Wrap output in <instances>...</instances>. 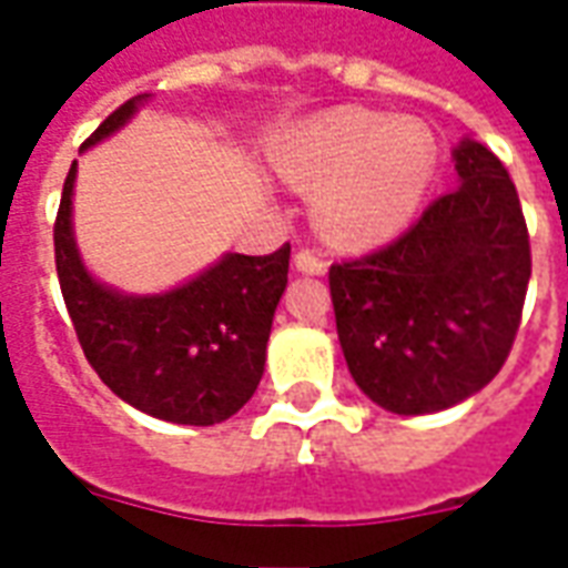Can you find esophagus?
Instances as JSON below:
<instances>
[{"instance_id":"1","label":"esophagus","mask_w":568,"mask_h":568,"mask_svg":"<svg viewBox=\"0 0 568 568\" xmlns=\"http://www.w3.org/2000/svg\"><path fill=\"white\" fill-rule=\"evenodd\" d=\"M295 267L297 271H304V273H325L328 271V261L322 258V255H316V252H310V248H301L295 255Z\"/></svg>"}]
</instances>
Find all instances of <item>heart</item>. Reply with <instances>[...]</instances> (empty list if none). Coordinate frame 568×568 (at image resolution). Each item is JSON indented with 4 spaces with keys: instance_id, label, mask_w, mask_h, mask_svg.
Returning <instances> with one entry per match:
<instances>
[{
    "instance_id": "heart-1",
    "label": "heart",
    "mask_w": 568,
    "mask_h": 568,
    "mask_svg": "<svg viewBox=\"0 0 568 568\" xmlns=\"http://www.w3.org/2000/svg\"><path fill=\"white\" fill-rule=\"evenodd\" d=\"M292 185L320 194V224L344 246L398 234L435 170V142L410 118L337 109L288 130L273 151Z\"/></svg>"
}]
</instances>
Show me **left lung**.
<instances>
[{"label":"left lung","mask_w":568,"mask_h":568,"mask_svg":"<svg viewBox=\"0 0 568 568\" xmlns=\"http://www.w3.org/2000/svg\"><path fill=\"white\" fill-rule=\"evenodd\" d=\"M459 187L419 222L328 271L337 337L358 389L405 417L480 393L505 365L532 273L520 197L480 142L453 151Z\"/></svg>","instance_id":"1"}]
</instances>
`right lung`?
I'll return each mask as SVG.
<instances>
[{
	"mask_svg": "<svg viewBox=\"0 0 568 568\" xmlns=\"http://www.w3.org/2000/svg\"><path fill=\"white\" fill-rule=\"evenodd\" d=\"M145 97L128 100L93 130V142L128 124ZM75 163L54 222V261L69 320L91 368L112 393L149 417L215 426L255 395L273 313L288 283L285 243L273 255L227 252L197 280L163 295H121L84 271L72 236Z\"/></svg>",
	"mask_w": 568,
	"mask_h": 568,
	"instance_id": "obj_1",
	"label": "right lung"
}]
</instances>
